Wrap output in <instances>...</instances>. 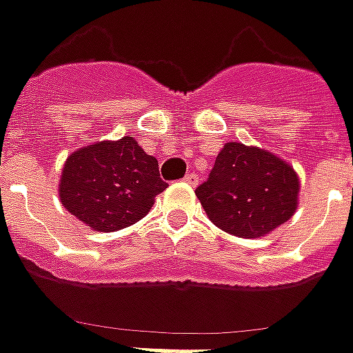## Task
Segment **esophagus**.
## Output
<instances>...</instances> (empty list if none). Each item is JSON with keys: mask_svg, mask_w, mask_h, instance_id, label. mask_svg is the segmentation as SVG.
<instances>
[{"mask_svg": "<svg viewBox=\"0 0 353 353\" xmlns=\"http://www.w3.org/2000/svg\"><path fill=\"white\" fill-rule=\"evenodd\" d=\"M197 181H199V179H197V176H195V174H188V176H185V183L193 185V188L197 185Z\"/></svg>", "mask_w": 353, "mask_h": 353, "instance_id": "1", "label": "esophagus"}]
</instances>
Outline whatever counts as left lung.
I'll list each match as a JSON object with an SVG mask.
<instances>
[{
  "label": "left lung",
  "instance_id": "8db88e82",
  "mask_svg": "<svg viewBox=\"0 0 353 353\" xmlns=\"http://www.w3.org/2000/svg\"><path fill=\"white\" fill-rule=\"evenodd\" d=\"M293 165L274 152L226 142L195 195L211 223L238 238H260L287 223L299 205Z\"/></svg>",
  "mask_w": 353,
  "mask_h": 353
}]
</instances>
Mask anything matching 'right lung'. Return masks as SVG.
I'll list each match as a JSON object with an SVG mask.
<instances>
[{"label": "right lung", "instance_id": "add662e5", "mask_svg": "<svg viewBox=\"0 0 353 353\" xmlns=\"http://www.w3.org/2000/svg\"><path fill=\"white\" fill-rule=\"evenodd\" d=\"M165 188L158 160L132 137H123L70 154L58 195L64 209L92 230L115 232L144 219Z\"/></svg>", "mask_w": 353, "mask_h": 353}]
</instances>
